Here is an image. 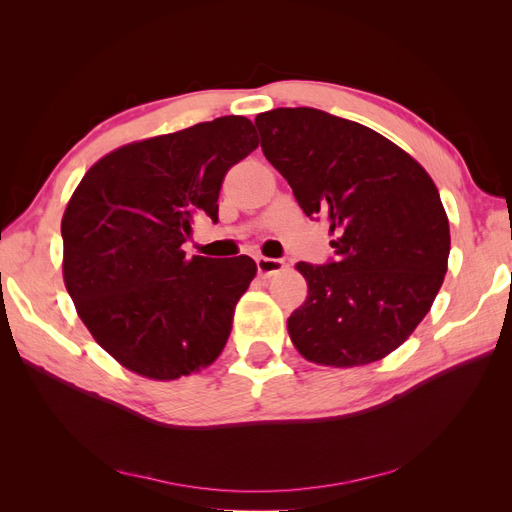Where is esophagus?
<instances>
[{"label":"esophagus","instance_id":"34e87169","mask_svg":"<svg viewBox=\"0 0 512 512\" xmlns=\"http://www.w3.org/2000/svg\"><path fill=\"white\" fill-rule=\"evenodd\" d=\"M256 267H258V273H260V275H275V273L284 271L286 262H284L282 258H267V256H260V258L256 260Z\"/></svg>","mask_w":512,"mask_h":512}]
</instances>
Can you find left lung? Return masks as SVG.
I'll return each mask as SVG.
<instances>
[{"instance_id":"obj_1","label":"left lung","mask_w":512,"mask_h":512,"mask_svg":"<svg viewBox=\"0 0 512 512\" xmlns=\"http://www.w3.org/2000/svg\"><path fill=\"white\" fill-rule=\"evenodd\" d=\"M256 126L299 207L333 235V262L297 265L307 299L288 318L294 348L329 367L384 359L427 316L448 269L436 183L389 138L318 108H275Z\"/></svg>"}]
</instances>
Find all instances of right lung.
<instances>
[{
  "label": "right lung",
  "mask_w": 512,
  "mask_h": 512,
  "mask_svg": "<svg viewBox=\"0 0 512 512\" xmlns=\"http://www.w3.org/2000/svg\"><path fill=\"white\" fill-rule=\"evenodd\" d=\"M258 147L228 115L123 145L91 166L61 218L64 282L96 342L134 374L177 380L222 354L256 262L185 258L192 218L218 220L230 166Z\"/></svg>",
  "instance_id": "1"
}]
</instances>
